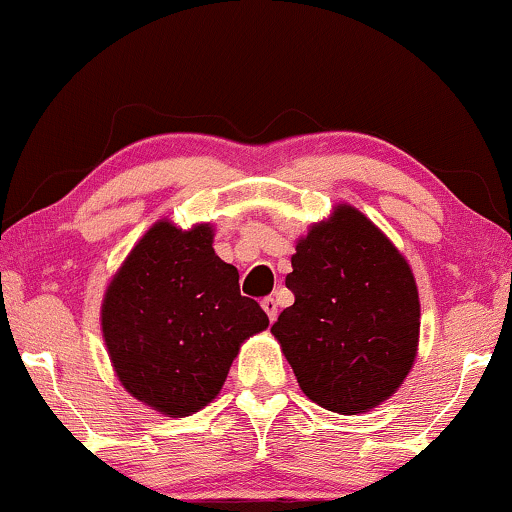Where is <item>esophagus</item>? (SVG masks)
<instances>
[{"label": "esophagus", "mask_w": 512, "mask_h": 512, "mask_svg": "<svg viewBox=\"0 0 512 512\" xmlns=\"http://www.w3.org/2000/svg\"><path fill=\"white\" fill-rule=\"evenodd\" d=\"M261 305H263L265 314H268V319H270V321H275V319H277V300L272 298V296H268V298L263 300Z\"/></svg>", "instance_id": "34e87169"}]
</instances>
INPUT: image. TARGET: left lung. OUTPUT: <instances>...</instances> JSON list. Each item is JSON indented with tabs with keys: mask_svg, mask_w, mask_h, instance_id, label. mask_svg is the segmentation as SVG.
Returning a JSON list of instances; mask_svg holds the SVG:
<instances>
[{
	"mask_svg": "<svg viewBox=\"0 0 512 512\" xmlns=\"http://www.w3.org/2000/svg\"><path fill=\"white\" fill-rule=\"evenodd\" d=\"M291 307L272 335L303 394L321 408L359 415L408 377L419 342L415 275L368 216L338 205L291 256Z\"/></svg>",
	"mask_w": 512,
	"mask_h": 512,
	"instance_id": "left-lung-1",
	"label": "left lung"
}]
</instances>
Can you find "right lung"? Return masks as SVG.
<instances>
[{
	"label": "right lung",
	"mask_w": 512,
	"mask_h": 512,
	"mask_svg": "<svg viewBox=\"0 0 512 512\" xmlns=\"http://www.w3.org/2000/svg\"><path fill=\"white\" fill-rule=\"evenodd\" d=\"M214 230L158 221L107 286L102 335L125 391L167 417L205 408L240 345L268 314L240 293V275L214 254Z\"/></svg>",
	"instance_id": "right-lung-1"
}]
</instances>
